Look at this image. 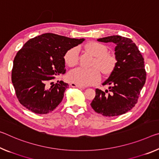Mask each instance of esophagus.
<instances>
[{
    "instance_id": "esophagus-1",
    "label": "esophagus",
    "mask_w": 159,
    "mask_h": 159,
    "mask_svg": "<svg viewBox=\"0 0 159 159\" xmlns=\"http://www.w3.org/2000/svg\"><path fill=\"white\" fill-rule=\"evenodd\" d=\"M70 86L73 87V88H77V89H85L84 86H80V85L75 84H74V83H71V84H70Z\"/></svg>"
}]
</instances>
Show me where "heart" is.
<instances>
[{
    "label": "heart",
    "instance_id": "b5f03b06",
    "mask_svg": "<svg viewBox=\"0 0 159 159\" xmlns=\"http://www.w3.org/2000/svg\"><path fill=\"white\" fill-rule=\"evenodd\" d=\"M85 49L95 58L93 60L90 69L77 68L68 74V79L70 82L80 85H88L97 84L100 80V69L104 74H110L115 69L117 59L114 54L107 53V48L104 44L96 42H90L84 46ZM79 53L77 47L70 48L65 53L64 61L69 66H74L79 62Z\"/></svg>",
    "mask_w": 159,
    "mask_h": 159
}]
</instances>
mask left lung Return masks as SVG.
Returning a JSON list of instances; mask_svg holds the SVG:
<instances>
[{"instance_id": "obj_1", "label": "left lung", "mask_w": 159, "mask_h": 159, "mask_svg": "<svg viewBox=\"0 0 159 159\" xmlns=\"http://www.w3.org/2000/svg\"><path fill=\"white\" fill-rule=\"evenodd\" d=\"M98 42L115 44L117 65L102 85H110L109 90L95 89V97L90 103L98 114L114 117L125 114L135 106L146 82L144 61L133 41L119 35L98 39Z\"/></svg>"}]
</instances>
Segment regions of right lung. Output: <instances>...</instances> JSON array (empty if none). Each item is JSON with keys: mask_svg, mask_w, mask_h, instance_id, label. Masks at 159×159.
Here are the masks:
<instances>
[{"mask_svg": "<svg viewBox=\"0 0 159 159\" xmlns=\"http://www.w3.org/2000/svg\"><path fill=\"white\" fill-rule=\"evenodd\" d=\"M84 40L45 33L23 45L14 59L12 83L24 107L36 114H47L60 104L69 84L61 80L49 88L48 84L66 71V51Z\"/></svg>", "mask_w": 159, "mask_h": 159, "instance_id": "obj_1", "label": "right lung"}]
</instances>
